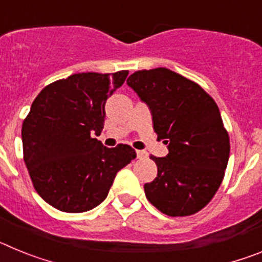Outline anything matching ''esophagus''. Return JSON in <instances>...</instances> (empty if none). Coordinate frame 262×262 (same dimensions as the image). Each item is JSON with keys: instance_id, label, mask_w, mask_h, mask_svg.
<instances>
[{"instance_id": "34e87169", "label": "esophagus", "mask_w": 262, "mask_h": 262, "mask_svg": "<svg viewBox=\"0 0 262 262\" xmlns=\"http://www.w3.org/2000/svg\"><path fill=\"white\" fill-rule=\"evenodd\" d=\"M136 156H138V159H147L148 154L145 151H136Z\"/></svg>"}]
</instances>
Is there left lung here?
<instances>
[{
	"instance_id": "8db88e82",
	"label": "left lung",
	"mask_w": 262,
	"mask_h": 262,
	"mask_svg": "<svg viewBox=\"0 0 262 262\" xmlns=\"http://www.w3.org/2000/svg\"><path fill=\"white\" fill-rule=\"evenodd\" d=\"M151 108L165 157L151 156L157 177L144 185L147 200L169 216L201 211L223 181L230 136L214 99L200 85L168 68L143 69L127 78Z\"/></svg>"
}]
</instances>
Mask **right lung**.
<instances>
[{
	"label": "right lung",
	"mask_w": 262,
	"mask_h": 262,
	"mask_svg": "<svg viewBox=\"0 0 262 262\" xmlns=\"http://www.w3.org/2000/svg\"><path fill=\"white\" fill-rule=\"evenodd\" d=\"M128 71L76 73L47 85L22 124L23 160L36 193L55 209L84 212L107 196L115 176L136 157L133 147H103L105 103Z\"/></svg>",
	"instance_id": "1"
}]
</instances>
